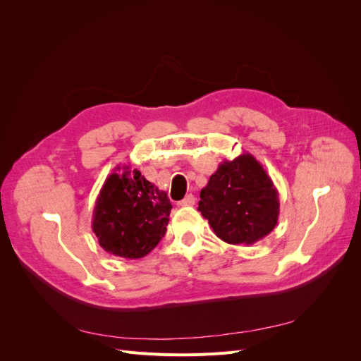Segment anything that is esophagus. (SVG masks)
Returning a JSON list of instances; mask_svg holds the SVG:
<instances>
[{"instance_id": "obj_1", "label": "esophagus", "mask_w": 361, "mask_h": 361, "mask_svg": "<svg viewBox=\"0 0 361 361\" xmlns=\"http://www.w3.org/2000/svg\"><path fill=\"white\" fill-rule=\"evenodd\" d=\"M179 206H194L195 204V197L192 194H188V195H185V199H182L179 203H178Z\"/></svg>"}]
</instances>
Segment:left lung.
Listing matches in <instances>:
<instances>
[{"mask_svg": "<svg viewBox=\"0 0 361 361\" xmlns=\"http://www.w3.org/2000/svg\"><path fill=\"white\" fill-rule=\"evenodd\" d=\"M199 211L224 243L251 245L274 231L280 200L262 164L243 154L218 166L200 191Z\"/></svg>", "mask_w": 361, "mask_h": 361, "instance_id": "left-lung-1", "label": "left lung"}]
</instances>
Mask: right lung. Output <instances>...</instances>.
Here are the masks:
<instances>
[{
  "label": "right lung",
  "instance_id": "obj_1",
  "mask_svg": "<svg viewBox=\"0 0 361 361\" xmlns=\"http://www.w3.org/2000/svg\"><path fill=\"white\" fill-rule=\"evenodd\" d=\"M170 211L166 191L141 176L138 170L116 167L96 199L92 228L106 253L140 259L166 235Z\"/></svg>",
  "mask_w": 361,
  "mask_h": 361
}]
</instances>
